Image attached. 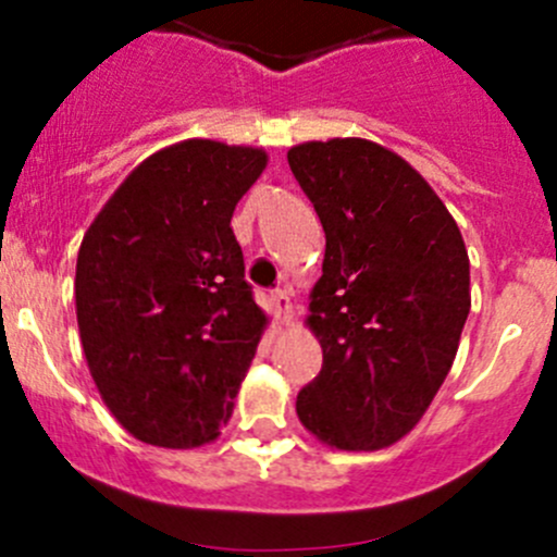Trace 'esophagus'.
Returning <instances> with one entry per match:
<instances>
[{"mask_svg":"<svg viewBox=\"0 0 557 557\" xmlns=\"http://www.w3.org/2000/svg\"><path fill=\"white\" fill-rule=\"evenodd\" d=\"M272 307H274V314H277V318H288V312H290V299H288V294H285V290H272Z\"/></svg>","mask_w":557,"mask_h":557,"instance_id":"1","label":"esophagus"}]
</instances>
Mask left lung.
Instances as JSON below:
<instances>
[{"instance_id": "8db88e82", "label": "left lung", "mask_w": 557, "mask_h": 557, "mask_svg": "<svg viewBox=\"0 0 557 557\" xmlns=\"http://www.w3.org/2000/svg\"><path fill=\"white\" fill-rule=\"evenodd\" d=\"M288 164L325 232L307 318L323 367L296 414L325 445L380 450L414 429L450 372L469 252L431 185L377 143H305Z\"/></svg>"}]
</instances>
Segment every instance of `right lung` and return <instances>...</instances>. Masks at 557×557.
Wrapping results in <instances>:
<instances>
[{"label": "right lung", "instance_id": "add662e5", "mask_svg": "<svg viewBox=\"0 0 557 557\" xmlns=\"http://www.w3.org/2000/svg\"><path fill=\"white\" fill-rule=\"evenodd\" d=\"M263 166L258 148L172 145L123 180L83 237V352L110 412L139 442L199 447L232 418L267 325L232 215Z\"/></svg>", "mask_w": 557, "mask_h": 557}]
</instances>
